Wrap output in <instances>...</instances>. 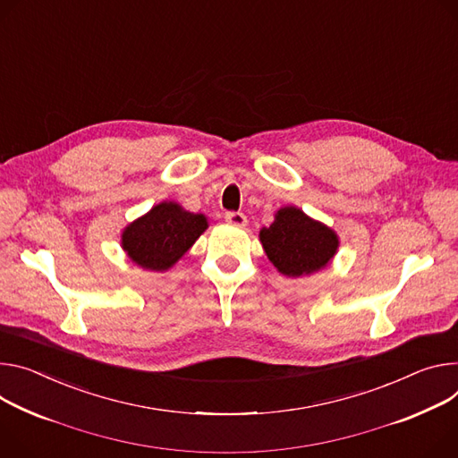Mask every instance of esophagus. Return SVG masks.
Returning <instances> with one entry per match:
<instances>
[{"mask_svg":"<svg viewBox=\"0 0 458 458\" xmlns=\"http://www.w3.org/2000/svg\"><path fill=\"white\" fill-rule=\"evenodd\" d=\"M225 219H226V223L228 225H233V226H246V216L244 214H241V212H228L226 216H225Z\"/></svg>","mask_w":458,"mask_h":458,"instance_id":"esophagus-1","label":"esophagus"}]
</instances>
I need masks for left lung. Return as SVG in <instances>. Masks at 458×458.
<instances>
[{
    "mask_svg": "<svg viewBox=\"0 0 458 458\" xmlns=\"http://www.w3.org/2000/svg\"><path fill=\"white\" fill-rule=\"evenodd\" d=\"M259 239L274 267L293 277L323 268L338 250L336 233L294 206L281 208Z\"/></svg>",
    "mask_w": 458,
    "mask_h": 458,
    "instance_id": "8db88e82",
    "label": "left lung"
}]
</instances>
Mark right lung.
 <instances>
[{"label": "right lung", "instance_id": "right-lung-1", "mask_svg": "<svg viewBox=\"0 0 458 458\" xmlns=\"http://www.w3.org/2000/svg\"><path fill=\"white\" fill-rule=\"evenodd\" d=\"M202 214L182 210L175 202H160L122 233V246L131 261L149 270H168L206 230Z\"/></svg>", "mask_w": 458, "mask_h": 458}]
</instances>
